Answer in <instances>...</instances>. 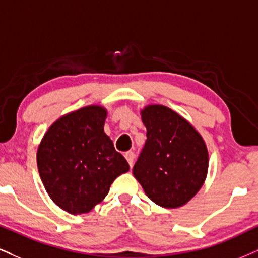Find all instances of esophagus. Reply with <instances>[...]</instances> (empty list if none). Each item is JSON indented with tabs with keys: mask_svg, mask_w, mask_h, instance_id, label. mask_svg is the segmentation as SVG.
<instances>
[{
	"mask_svg": "<svg viewBox=\"0 0 258 258\" xmlns=\"http://www.w3.org/2000/svg\"><path fill=\"white\" fill-rule=\"evenodd\" d=\"M124 157H125L126 161H128L129 166L133 167V165H134V159H135V154L133 153V152H126L125 154H124Z\"/></svg>",
	"mask_w": 258,
	"mask_h": 258,
	"instance_id": "obj_1",
	"label": "esophagus"
}]
</instances>
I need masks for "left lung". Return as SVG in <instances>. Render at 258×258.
<instances>
[{
	"mask_svg": "<svg viewBox=\"0 0 258 258\" xmlns=\"http://www.w3.org/2000/svg\"><path fill=\"white\" fill-rule=\"evenodd\" d=\"M147 129L133 174L146 195L164 208H178L199 192L208 172V149L184 117L164 105L141 110Z\"/></svg>",
	"mask_w": 258,
	"mask_h": 258,
	"instance_id": "8db88e82",
	"label": "left lung"
}]
</instances>
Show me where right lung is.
I'll return each instance as SVG.
<instances>
[{"mask_svg": "<svg viewBox=\"0 0 258 258\" xmlns=\"http://www.w3.org/2000/svg\"><path fill=\"white\" fill-rule=\"evenodd\" d=\"M107 110L88 105L59 117L37 151L41 182L50 199L71 214L91 212L129 164L105 134Z\"/></svg>", "mask_w": 258, "mask_h": 258, "instance_id": "right-lung-1", "label": "right lung"}]
</instances>
